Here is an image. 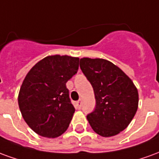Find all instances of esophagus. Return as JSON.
<instances>
[{"mask_svg":"<svg viewBox=\"0 0 159 159\" xmlns=\"http://www.w3.org/2000/svg\"><path fill=\"white\" fill-rule=\"evenodd\" d=\"M76 107H77V108H81V107H82V100H78V101H76Z\"/></svg>","mask_w":159,"mask_h":159,"instance_id":"esophagus-1","label":"esophagus"}]
</instances>
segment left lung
Listing matches in <instances>:
<instances>
[{"label":"left lung","mask_w":159,"mask_h":159,"mask_svg":"<svg viewBox=\"0 0 159 159\" xmlns=\"http://www.w3.org/2000/svg\"><path fill=\"white\" fill-rule=\"evenodd\" d=\"M80 68L93 87L96 106L87 118L93 130L111 137L125 129L136 113L139 94L129 76L110 61L83 58Z\"/></svg>","instance_id":"8db88e82"}]
</instances>
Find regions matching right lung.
<instances>
[{
  "mask_svg": "<svg viewBox=\"0 0 159 159\" xmlns=\"http://www.w3.org/2000/svg\"><path fill=\"white\" fill-rule=\"evenodd\" d=\"M79 58L48 56L30 69L19 93L24 119L36 134L56 138L68 129L75 108L66 83L78 70Z\"/></svg>",
  "mask_w": 159,
  "mask_h": 159,
  "instance_id": "obj_1",
  "label": "right lung"
}]
</instances>
